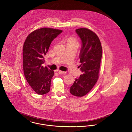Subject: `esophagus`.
<instances>
[{
    "instance_id": "34e87169",
    "label": "esophagus",
    "mask_w": 132,
    "mask_h": 132,
    "mask_svg": "<svg viewBox=\"0 0 132 132\" xmlns=\"http://www.w3.org/2000/svg\"><path fill=\"white\" fill-rule=\"evenodd\" d=\"M56 72H58L59 74H65L66 73L64 71H61V70H56Z\"/></svg>"
}]
</instances>
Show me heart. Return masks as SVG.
Wrapping results in <instances>:
<instances>
[{
	"instance_id": "1",
	"label": "heart",
	"mask_w": 132,
	"mask_h": 132,
	"mask_svg": "<svg viewBox=\"0 0 132 132\" xmlns=\"http://www.w3.org/2000/svg\"><path fill=\"white\" fill-rule=\"evenodd\" d=\"M65 41L67 42V44H72V43H76L78 44V41L76 39V38L70 37L68 38H67L65 39Z\"/></svg>"
}]
</instances>
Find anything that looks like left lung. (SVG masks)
I'll list each match as a JSON object with an SVG mask.
<instances>
[{
	"instance_id": "1",
	"label": "left lung",
	"mask_w": 132,
	"mask_h": 132,
	"mask_svg": "<svg viewBox=\"0 0 132 132\" xmlns=\"http://www.w3.org/2000/svg\"><path fill=\"white\" fill-rule=\"evenodd\" d=\"M76 32L82 43L79 67L83 74L75 79L70 92L75 96L82 97L91 90L99 78L102 48L99 37L92 30L82 28Z\"/></svg>"
}]
</instances>
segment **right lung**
Masks as SVG:
<instances>
[{
	"instance_id": "obj_1",
	"label": "right lung",
	"mask_w": 132,
	"mask_h": 132,
	"mask_svg": "<svg viewBox=\"0 0 132 132\" xmlns=\"http://www.w3.org/2000/svg\"><path fill=\"white\" fill-rule=\"evenodd\" d=\"M62 30L51 28L36 29L27 37L23 47L24 74L35 93L44 95L50 89L54 72L42 65L52 41Z\"/></svg>"
}]
</instances>
